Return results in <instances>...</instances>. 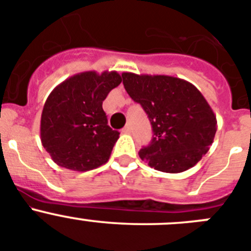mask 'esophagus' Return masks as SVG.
Instances as JSON below:
<instances>
[{"label":"esophagus","instance_id":"obj_1","mask_svg":"<svg viewBox=\"0 0 251 251\" xmlns=\"http://www.w3.org/2000/svg\"><path fill=\"white\" fill-rule=\"evenodd\" d=\"M131 131H132V128H131L130 125H126L125 127L123 128L124 134H131Z\"/></svg>","mask_w":251,"mask_h":251}]
</instances>
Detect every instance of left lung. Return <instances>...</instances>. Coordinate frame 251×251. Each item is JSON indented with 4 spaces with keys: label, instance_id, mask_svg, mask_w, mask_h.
Instances as JSON below:
<instances>
[{
    "label": "left lung",
    "instance_id": "left-lung-1",
    "mask_svg": "<svg viewBox=\"0 0 251 251\" xmlns=\"http://www.w3.org/2000/svg\"><path fill=\"white\" fill-rule=\"evenodd\" d=\"M130 98L145 110L152 126L150 145L139 155L162 173L189 170L207 152L215 137L216 116L202 94L179 77L124 72Z\"/></svg>",
    "mask_w": 251,
    "mask_h": 251
}]
</instances>
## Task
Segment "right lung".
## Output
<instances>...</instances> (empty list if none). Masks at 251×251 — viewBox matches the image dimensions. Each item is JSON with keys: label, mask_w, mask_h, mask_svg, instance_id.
<instances>
[{"label": "right lung", "mask_w": 251, "mask_h": 251, "mask_svg": "<svg viewBox=\"0 0 251 251\" xmlns=\"http://www.w3.org/2000/svg\"><path fill=\"white\" fill-rule=\"evenodd\" d=\"M120 83L116 71H85L49 95L40 134L42 146L58 166L87 171L109 161L120 132L107 125L102 101Z\"/></svg>", "instance_id": "add662e5"}]
</instances>
